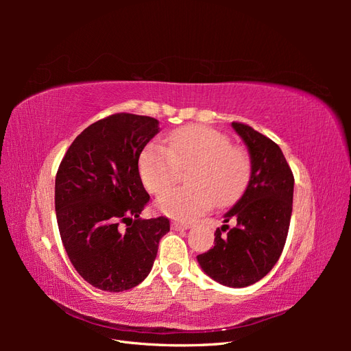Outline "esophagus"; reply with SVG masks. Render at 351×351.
I'll return each instance as SVG.
<instances>
[{
	"label": "esophagus",
	"mask_w": 351,
	"mask_h": 351,
	"mask_svg": "<svg viewBox=\"0 0 351 351\" xmlns=\"http://www.w3.org/2000/svg\"><path fill=\"white\" fill-rule=\"evenodd\" d=\"M190 226L186 224V222H178V221H173L171 222V228L176 230V231H180V230H187Z\"/></svg>",
	"instance_id": "1"
}]
</instances>
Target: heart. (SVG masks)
I'll list each match as a JSON object with an SVG mask.
<instances>
[{
	"label": "heart",
	"instance_id": "1",
	"mask_svg": "<svg viewBox=\"0 0 351 351\" xmlns=\"http://www.w3.org/2000/svg\"><path fill=\"white\" fill-rule=\"evenodd\" d=\"M187 186L169 189L158 199L168 217L192 221L217 204L236 200L250 178V159L228 137L206 125H186L168 133L164 143L151 142L139 156L141 178L152 195L171 186L177 169L186 168Z\"/></svg>",
	"mask_w": 351,
	"mask_h": 351
}]
</instances>
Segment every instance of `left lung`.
<instances>
[{
    "label": "left lung",
    "instance_id": "8db88e82",
    "mask_svg": "<svg viewBox=\"0 0 351 351\" xmlns=\"http://www.w3.org/2000/svg\"><path fill=\"white\" fill-rule=\"evenodd\" d=\"M231 125L249 149L250 178L243 196L224 215V222L234 221L236 226L218 228L215 246L197 254V262L212 280L241 289L262 280L281 256L293 210L294 177L280 146L269 137L247 124Z\"/></svg>",
    "mask_w": 351,
    "mask_h": 351
}]
</instances>
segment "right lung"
<instances>
[{
    "label": "right lung",
    "mask_w": 351,
    "mask_h": 351,
    "mask_svg": "<svg viewBox=\"0 0 351 351\" xmlns=\"http://www.w3.org/2000/svg\"><path fill=\"white\" fill-rule=\"evenodd\" d=\"M158 132L159 121L152 117L110 115L84 129L58 167L61 241L80 277L99 290L119 293L141 284L169 231L165 217L139 218L149 202L139 156Z\"/></svg>",
    "instance_id": "obj_1"
}]
</instances>
